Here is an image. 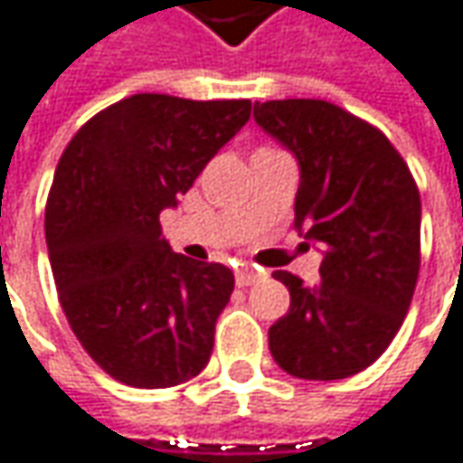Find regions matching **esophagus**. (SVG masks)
Segmentation results:
<instances>
[{
	"label": "esophagus",
	"mask_w": 463,
	"mask_h": 463,
	"mask_svg": "<svg viewBox=\"0 0 463 463\" xmlns=\"http://www.w3.org/2000/svg\"><path fill=\"white\" fill-rule=\"evenodd\" d=\"M259 278H261V272L254 269V267H241V269L235 272V283H238V288L254 286Z\"/></svg>",
	"instance_id": "esophagus-1"
}]
</instances>
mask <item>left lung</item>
Here are the masks:
<instances>
[{
	"instance_id": "8db88e82",
	"label": "left lung",
	"mask_w": 463,
	"mask_h": 463,
	"mask_svg": "<svg viewBox=\"0 0 463 463\" xmlns=\"http://www.w3.org/2000/svg\"><path fill=\"white\" fill-rule=\"evenodd\" d=\"M296 154V228L325 246L319 283L275 272L290 309L269 327L272 359L301 380H343L391 345L420 278V188L385 133L322 99L254 104Z\"/></svg>"
}]
</instances>
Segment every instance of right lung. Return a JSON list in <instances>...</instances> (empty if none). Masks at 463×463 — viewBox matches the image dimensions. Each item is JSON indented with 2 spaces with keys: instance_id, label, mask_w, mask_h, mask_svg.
Here are the masks:
<instances>
[{
  "instance_id": "obj_1",
  "label": "right lung",
  "mask_w": 463,
  "mask_h": 463,
  "mask_svg": "<svg viewBox=\"0 0 463 463\" xmlns=\"http://www.w3.org/2000/svg\"><path fill=\"white\" fill-rule=\"evenodd\" d=\"M249 99L133 94L83 125L54 170L46 249L86 354L118 383L173 388L206 367L232 272L173 254L159 212L249 123Z\"/></svg>"
}]
</instances>
